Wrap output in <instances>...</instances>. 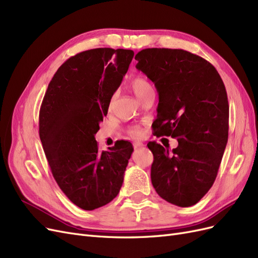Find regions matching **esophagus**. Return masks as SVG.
<instances>
[{
	"mask_svg": "<svg viewBox=\"0 0 258 258\" xmlns=\"http://www.w3.org/2000/svg\"><path fill=\"white\" fill-rule=\"evenodd\" d=\"M145 145L142 143V142H136L134 143V147L136 148V150H138V148H141V147H144Z\"/></svg>",
	"mask_w": 258,
	"mask_h": 258,
	"instance_id": "34e87169",
	"label": "esophagus"
}]
</instances>
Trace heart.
Returning a JSON list of instances; mask_svg holds the SVG:
<instances>
[{"label": "heart", "mask_w": 258, "mask_h": 258, "mask_svg": "<svg viewBox=\"0 0 258 258\" xmlns=\"http://www.w3.org/2000/svg\"><path fill=\"white\" fill-rule=\"evenodd\" d=\"M130 87L131 89L134 90L135 95L137 96V98L140 100L142 97H144L145 95H147L148 92H152L154 91L153 89V86L151 85V83L148 82L146 79H144L143 76H137L135 77L134 80L131 81L130 83ZM114 101H115V96L112 97L111 99V102H110V107L113 106L114 104ZM129 132L130 134L136 137V138H140L143 134V130L140 126H131L129 128Z\"/></svg>", "instance_id": "1"}]
</instances>
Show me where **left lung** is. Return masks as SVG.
Returning a JSON list of instances; mask_svg holds the SVG:
<instances>
[{
  "label": "left lung",
  "mask_w": 258,
  "mask_h": 258,
  "mask_svg": "<svg viewBox=\"0 0 258 258\" xmlns=\"http://www.w3.org/2000/svg\"><path fill=\"white\" fill-rule=\"evenodd\" d=\"M136 60L159 96L155 134L178 142L172 151L147 144L154 155L152 184L170 204L196 205L212 187L228 141L225 85L210 62L183 49L147 48Z\"/></svg>",
  "instance_id": "obj_1"
}]
</instances>
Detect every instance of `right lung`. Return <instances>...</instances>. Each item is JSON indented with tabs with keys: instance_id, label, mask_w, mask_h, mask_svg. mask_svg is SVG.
Instances as JSON below:
<instances>
[{
	"instance_id": "right-lung-1",
	"label": "right lung",
	"mask_w": 258,
	"mask_h": 258,
	"mask_svg": "<svg viewBox=\"0 0 258 258\" xmlns=\"http://www.w3.org/2000/svg\"><path fill=\"white\" fill-rule=\"evenodd\" d=\"M135 52L96 48L68 59L51 79L40 110V138L51 173L75 206L91 211L118 195L128 141L99 152L95 135Z\"/></svg>"
}]
</instances>
